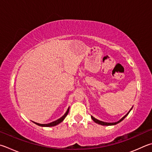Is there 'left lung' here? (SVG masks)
Instances as JSON below:
<instances>
[{
    "mask_svg": "<svg viewBox=\"0 0 152 152\" xmlns=\"http://www.w3.org/2000/svg\"><path fill=\"white\" fill-rule=\"evenodd\" d=\"M131 110H132V108H131ZM130 110H129V111L128 112V114L124 115V116L122 118V119L120 120L119 121H118V122H114V123H107V122H102V121H100V120H97V119H96V118H94L93 116H91V118H92V119L93 120V121H94V122H95L96 123H97V124H101V125H102V126H112V125H115V124H118V123H120V122H122V121L124 119V118H125L127 116V115H128L129 112H130Z\"/></svg>",
    "mask_w": 152,
    "mask_h": 152,
    "instance_id": "left-lung-1",
    "label": "left lung"
}]
</instances>
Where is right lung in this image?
<instances>
[{
  "label": "right lung",
  "mask_w": 152,
  "mask_h": 152,
  "mask_svg": "<svg viewBox=\"0 0 152 152\" xmlns=\"http://www.w3.org/2000/svg\"><path fill=\"white\" fill-rule=\"evenodd\" d=\"M68 112H69V107H68V109L67 110L66 112L65 113L64 115H63L62 117H61L60 118H59V119H58V120H56V121H54V122H51V123L46 124H38V123H37V122H34V124H37L38 126H42V127H52V126H54L57 125V124H60V123H61V122H62V121L64 120V118H66V115H68Z\"/></svg>",
  "instance_id": "obj_1"
}]
</instances>
